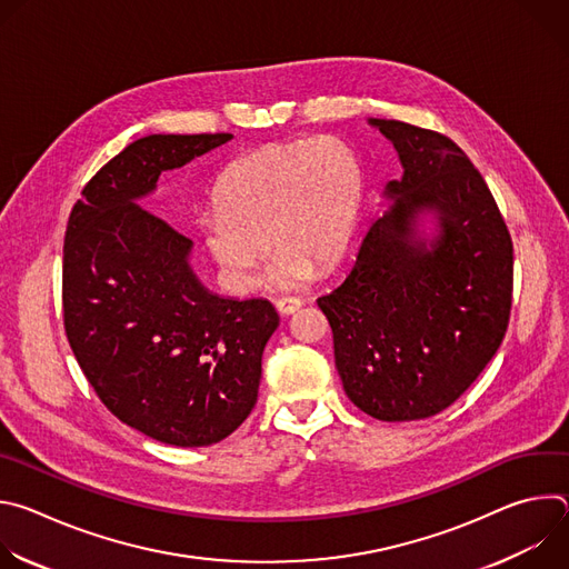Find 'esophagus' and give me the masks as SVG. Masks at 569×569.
<instances>
[{
    "mask_svg": "<svg viewBox=\"0 0 569 569\" xmlns=\"http://www.w3.org/2000/svg\"><path fill=\"white\" fill-rule=\"evenodd\" d=\"M301 299H297V297H279L277 301H274V306H277V310L281 312V315H292L295 310H299L301 308Z\"/></svg>",
    "mask_w": 569,
    "mask_h": 569,
    "instance_id": "1",
    "label": "esophagus"
}]
</instances>
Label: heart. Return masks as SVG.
Returning a JSON list of instances; mask_svg holds the SVG:
<instances>
[{"instance_id":"b5f03b06","label":"heart","mask_w":569,"mask_h":569,"mask_svg":"<svg viewBox=\"0 0 569 569\" xmlns=\"http://www.w3.org/2000/svg\"><path fill=\"white\" fill-rule=\"evenodd\" d=\"M362 198L356 152L338 137L270 143L233 159L220 173L213 200L200 218L204 246L227 286H261L272 248V283L297 288L315 266H333L351 238Z\"/></svg>"}]
</instances>
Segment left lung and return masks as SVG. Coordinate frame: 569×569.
I'll return each instance as SVG.
<instances>
[{
	"label": "left lung",
	"mask_w": 569,
	"mask_h": 569,
	"mask_svg": "<svg viewBox=\"0 0 569 569\" xmlns=\"http://www.w3.org/2000/svg\"><path fill=\"white\" fill-rule=\"evenodd\" d=\"M402 176L367 229L347 279L317 299L353 405L378 421L443 412L507 333L513 242L466 152L446 134L367 119Z\"/></svg>",
	"instance_id": "left-lung-1"
}]
</instances>
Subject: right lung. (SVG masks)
<instances>
[{
	"mask_svg": "<svg viewBox=\"0 0 569 569\" xmlns=\"http://www.w3.org/2000/svg\"><path fill=\"white\" fill-rule=\"evenodd\" d=\"M231 139L132 141L88 182L64 233V331L80 369L119 421L178 448L218 443L250 417L279 327L268 299L211 292L193 242L141 207L161 173Z\"/></svg>",
	"mask_w": 569,
	"mask_h": 569,
	"instance_id": "1",
	"label": "right lung"
}]
</instances>
